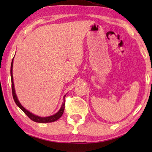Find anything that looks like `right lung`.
I'll use <instances>...</instances> for the list:
<instances>
[{
    "label": "right lung",
    "instance_id": "right-lung-1",
    "mask_svg": "<svg viewBox=\"0 0 152 152\" xmlns=\"http://www.w3.org/2000/svg\"><path fill=\"white\" fill-rule=\"evenodd\" d=\"M13 62H14V59H12V63H11V69H10V74H11V80H12V95H13V98H14V101L15 102V104H17L18 107L20 108L21 110L25 114H26L28 118H29L31 120H33L35 122L37 123H51V122H53L57 121V119H59L61 116H62L63 112H64V105H65V100H64V98H65V96H64V101L62 104V106L60 108V110L58 111L56 114H54L53 115H50L48 116V117H40V116H38L34 115L33 114H32L31 112H28L27 110L25 109L21 103L19 102L18 101V99L17 97V95L15 94V88H14V80H13V74H12V67H13Z\"/></svg>",
    "mask_w": 152,
    "mask_h": 152
}]
</instances>
